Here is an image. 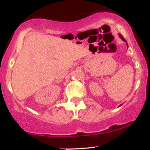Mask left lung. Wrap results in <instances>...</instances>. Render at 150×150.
Listing matches in <instances>:
<instances>
[{"label":"left lung","instance_id":"8db88e82","mask_svg":"<svg viewBox=\"0 0 150 150\" xmlns=\"http://www.w3.org/2000/svg\"><path fill=\"white\" fill-rule=\"evenodd\" d=\"M119 37H120V39H122V40H123V41H124V42H126V41L125 40V39H124V38H123V37H122V35H120V34H119ZM127 47H128V44H127Z\"/></svg>","mask_w":150,"mask_h":150}]
</instances>
